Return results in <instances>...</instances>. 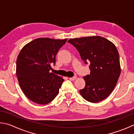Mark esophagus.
Segmentation results:
<instances>
[{"label": "esophagus", "instance_id": "esophagus-1", "mask_svg": "<svg viewBox=\"0 0 134 134\" xmlns=\"http://www.w3.org/2000/svg\"><path fill=\"white\" fill-rule=\"evenodd\" d=\"M76 78L77 77L76 76H74L73 77H72V78H69V80H71V81H74V80H75Z\"/></svg>", "mask_w": 134, "mask_h": 134}]
</instances>
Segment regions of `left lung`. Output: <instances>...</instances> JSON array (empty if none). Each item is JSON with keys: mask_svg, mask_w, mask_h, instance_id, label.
Listing matches in <instances>:
<instances>
[{"mask_svg": "<svg viewBox=\"0 0 134 134\" xmlns=\"http://www.w3.org/2000/svg\"><path fill=\"white\" fill-rule=\"evenodd\" d=\"M90 74L83 77L85 86L79 91L84 99L92 103L104 100L115 87L121 74L119 53L115 44L104 37L94 36L71 39Z\"/></svg>", "mask_w": 134, "mask_h": 134, "instance_id": "left-lung-1", "label": "left lung"}]
</instances>
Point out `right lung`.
Returning <instances> with one entry per match:
<instances>
[{
    "mask_svg": "<svg viewBox=\"0 0 134 134\" xmlns=\"http://www.w3.org/2000/svg\"><path fill=\"white\" fill-rule=\"evenodd\" d=\"M65 39L37 38L26 44L16 60V76L23 92L32 102L44 105L55 99L64 81L49 71Z\"/></svg>",
    "mask_w": 134,
    "mask_h": 134,
    "instance_id": "add662e5",
    "label": "right lung"
}]
</instances>
